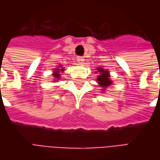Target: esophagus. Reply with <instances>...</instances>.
Instances as JSON below:
<instances>
[{"mask_svg": "<svg viewBox=\"0 0 160 160\" xmlns=\"http://www.w3.org/2000/svg\"><path fill=\"white\" fill-rule=\"evenodd\" d=\"M77 62H78V63H80V64H83L84 58L83 57H81V56H78V57H77Z\"/></svg>", "mask_w": 160, "mask_h": 160, "instance_id": "esophagus-1", "label": "esophagus"}]
</instances>
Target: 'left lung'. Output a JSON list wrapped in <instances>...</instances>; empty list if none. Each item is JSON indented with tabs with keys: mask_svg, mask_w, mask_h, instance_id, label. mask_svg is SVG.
Returning <instances> with one entry per match:
<instances>
[{
	"mask_svg": "<svg viewBox=\"0 0 160 160\" xmlns=\"http://www.w3.org/2000/svg\"><path fill=\"white\" fill-rule=\"evenodd\" d=\"M98 72L99 74L97 77V83L99 87H102V92H105L106 88L111 87L113 81L111 80L110 72L108 70L104 69L103 68H98Z\"/></svg>",
	"mask_w": 160,
	"mask_h": 160,
	"instance_id": "8db88e82",
	"label": "left lung"
}]
</instances>
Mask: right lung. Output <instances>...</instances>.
Wrapping results in <instances>:
<instances>
[{"mask_svg": "<svg viewBox=\"0 0 160 160\" xmlns=\"http://www.w3.org/2000/svg\"><path fill=\"white\" fill-rule=\"evenodd\" d=\"M63 71H64V68H62V65L59 66V68H56L54 69L52 75L54 77V81L55 82H57L58 80H60V79H61V73H62Z\"/></svg>", "mask_w": 160, "mask_h": 160, "instance_id": "obj_1", "label": "right lung"}]
</instances>
